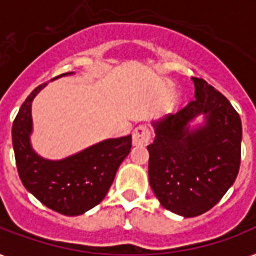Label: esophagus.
<instances>
[{
    "label": "esophagus",
    "mask_w": 256,
    "mask_h": 256,
    "mask_svg": "<svg viewBox=\"0 0 256 256\" xmlns=\"http://www.w3.org/2000/svg\"><path fill=\"white\" fill-rule=\"evenodd\" d=\"M152 140V132L148 126L140 124L132 132V144H148Z\"/></svg>",
    "instance_id": "esophagus-1"
}]
</instances>
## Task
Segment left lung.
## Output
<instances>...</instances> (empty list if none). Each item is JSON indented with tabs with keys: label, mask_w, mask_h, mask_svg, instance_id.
<instances>
[{
	"label": "left lung",
	"mask_w": 256,
	"mask_h": 256,
	"mask_svg": "<svg viewBox=\"0 0 256 256\" xmlns=\"http://www.w3.org/2000/svg\"><path fill=\"white\" fill-rule=\"evenodd\" d=\"M195 100L154 124L148 144V179L166 210L186 218L216 204L232 186L240 166L242 122L222 92L203 78H192ZM199 114L206 124L190 132L186 124Z\"/></svg>",
	"instance_id": "left-lung-1"
}]
</instances>
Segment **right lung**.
<instances>
[{
  "label": "right lung",
  "mask_w": 256,
  "mask_h": 256,
  "mask_svg": "<svg viewBox=\"0 0 256 256\" xmlns=\"http://www.w3.org/2000/svg\"><path fill=\"white\" fill-rule=\"evenodd\" d=\"M66 74L70 73L61 76ZM45 85L30 92L13 122L12 140L18 175L26 190L46 207L68 216L81 215L106 196L116 170L130 152L132 136L106 140L62 160L38 156L29 142L30 108Z\"/></svg>",
  "instance_id": "obj_1"
}]
</instances>
